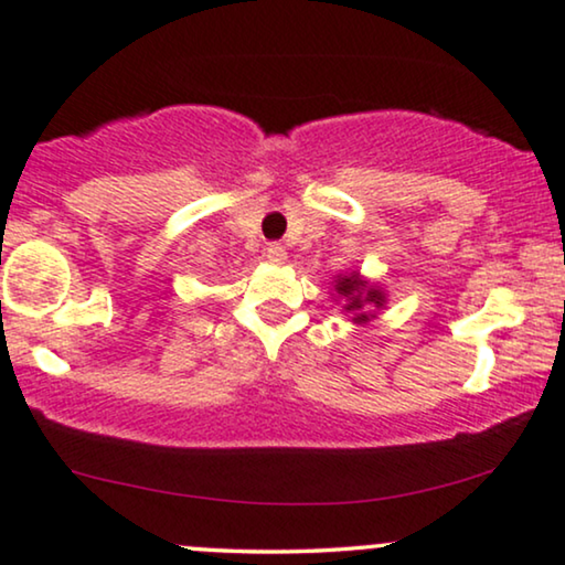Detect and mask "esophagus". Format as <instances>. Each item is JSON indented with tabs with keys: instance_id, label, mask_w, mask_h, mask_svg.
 <instances>
[{
	"instance_id": "esophagus-1",
	"label": "esophagus",
	"mask_w": 565,
	"mask_h": 565,
	"mask_svg": "<svg viewBox=\"0 0 565 565\" xmlns=\"http://www.w3.org/2000/svg\"><path fill=\"white\" fill-rule=\"evenodd\" d=\"M265 256H267L269 265H285V259H288V252H285V246H280V244H269Z\"/></svg>"
}]
</instances>
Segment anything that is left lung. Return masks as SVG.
<instances>
[{"mask_svg":"<svg viewBox=\"0 0 565 565\" xmlns=\"http://www.w3.org/2000/svg\"><path fill=\"white\" fill-rule=\"evenodd\" d=\"M332 288L334 300H340L342 311H345V317H350L353 324H369L371 319H376V311L386 306V292L376 282L365 280L358 269L337 275Z\"/></svg>","mask_w":565,"mask_h":565,"instance_id":"left-lung-1","label":"left lung"}]
</instances>
